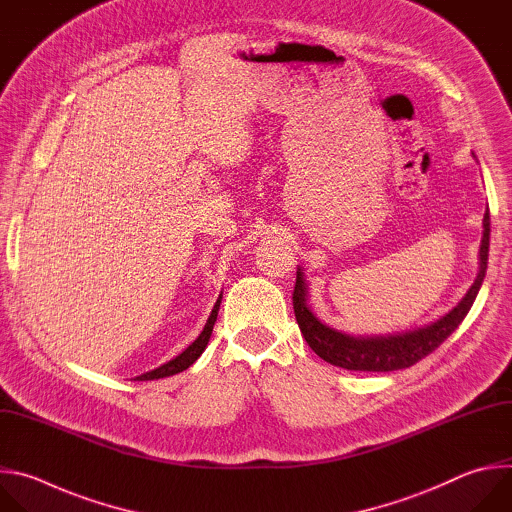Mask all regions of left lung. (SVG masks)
Listing matches in <instances>:
<instances>
[{"mask_svg":"<svg viewBox=\"0 0 512 512\" xmlns=\"http://www.w3.org/2000/svg\"><path fill=\"white\" fill-rule=\"evenodd\" d=\"M474 155V153H472ZM482 240L478 252V274L462 296V300L438 321L401 333L387 335H353L323 323L311 309L309 284L304 280V272L296 268V284L292 294L294 315L302 337L309 347L327 363L349 369V371H395L405 369L438 349L464 321L470 306L486 276L488 246H490V214L486 210L482 220Z\"/></svg>","mask_w":512,"mask_h":512,"instance_id":"left-lung-1","label":"left lung"}]
</instances>
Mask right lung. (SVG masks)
I'll list each match as a JSON object with an SVG mask.
<instances>
[{"label":"right lung","instance_id":"obj_1","mask_svg":"<svg viewBox=\"0 0 512 512\" xmlns=\"http://www.w3.org/2000/svg\"><path fill=\"white\" fill-rule=\"evenodd\" d=\"M220 302H222V294H220V298H218L216 304H214L212 315L208 317L206 327H203V331L199 333V337H197L185 351H181L177 357H173L171 361L163 363L161 367H157V369H153V371H147V373H143V375H139V377H135V379H137V381L163 379V377L181 373V371H185L189 365H193V363L199 359V355H201L203 351H206V347H208V343H210V337H212V331H214V325H216V319H218V311H220Z\"/></svg>","mask_w":512,"mask_h":512}]
</instances>
